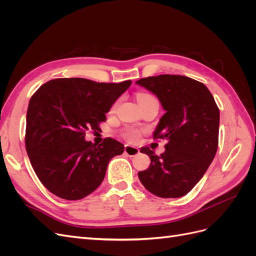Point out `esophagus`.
Returning a JSON list of instances; mask_svg holds the SVG:
<instances>
[{
    "label": "esophagus",
    "mask_w": 256,
    "mask_h": 256,
    "mask_svg": "<svg viewBox=\"0 0 256 256\" xmlns=\"http://www.w3.org/2000/svg\"><path fill=\"white\" fill-rule=\"evenodd\" d=\"M138 152H140V150H138V147L131 146V145H126L125 146V154H128L129 157H134V156H136Z\"/></svg>",
    "instance_id": "34e87169"
}]
</instances>
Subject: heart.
I'll return each mask as SVG.
<instances>
[{
    "instance_id": "heart-1",
    "label": "heart",
    "mask_w": 256,
    "mask_h": 256,
    "mask_svg": "<svg viewBox=\"0 0 256 256\" xmlns=\"http://www.w3.org/2000/svg\"><path fill=\"white\" fill-rule=\"evenodd\" d=\"M156 98L152 97L150 94H144V92H141V94H138L136 96V100H138V102H148V100H154ZM126 136L129 138L131 141H136L138 136H140V132L136 130H130L126 134Z\"/></svg>"
}]
</instances>
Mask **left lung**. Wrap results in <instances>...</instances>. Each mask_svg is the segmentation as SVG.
Here are the masks:
<instances>
[{"label":"left lung","instance_id":"1","mask_svg":"<svg viewBox=\"0 0 256 256\" xmlns=\"http://www.w3.org/2000/svg\"><path fill=\"white\" fill-rule=\"evenodd\" d=\"M156 95L166 113L154 131L166 138L160 156L148 147L150 168L138 172L144 187L159 198H182L200 180L218 148L220 112L203 83L184 76L161 74L136 82Z\"/></svg>","mask_w":256,"mask_h":256}]
</instances>
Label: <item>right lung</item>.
Instances as JSON below:
<instances>
[{
  "label": "right lung",
  "instance_id": "add662e5",
  "mask_svg": "<svg viewBox=\"0 0 256 256\" xmlns=\"http://www.w3.org/2000/svg\"><path fill=\"white\" fill-rule=\"evenodd\" d=\"M131 83L54 79L30 98L26 152L37 177L54 196L68 200L88 196L102 182L110 160L124 152V145L111 138L100 145L86 141L85 131L99 128Z\"/></svg>",
  "mask_w": 256,
  "mask_h": 256
}]
</instances>
